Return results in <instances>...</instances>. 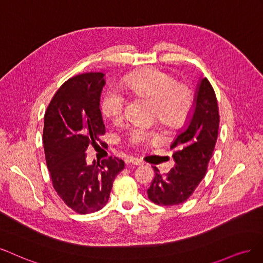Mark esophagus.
I'll list each match as a JSON object with an SVG mask.
<instances>
[{
	"instance_id": "obj_1",
	"label": "esophagus",
	"mask_w": 263,
	"mask_h": 263,
	"mask_svg": "<svg viewBox=\"0 0 263 263\" xmlns=\"http://www.w3.org/2000/svg\"><path fill=\"white\" fill-rule=\"evenodd\" d=\"M128 163H129V164H132V165H135V166H141V165H143L142 160H140V159H138V158H134V157H131V158L128 160Z\"/></svg>"
}]
</instances>
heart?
<instances>
[{"label":"heart","instance_id":"heart-1","mask_svg":"<svg viewBox=\"0 0 263 263\" xmlns=\"http://www.w3.org/2000/svg\"><path fill=\"white\" fill-rule=\"evenodd\" d=\"M123 87L132 95L153 103V117L167 128L180 126L192 105L190 89L183 84H178L172 75L158 69L132 73L124 80ZM124 106L125 96L117 87H109L101 97V111L115 123L121 121ZM126 139L132 145H143L156 139V133L138 126L129 131Z\"/></svg>","mask_w":263,"mask_h":263}]
</instances>
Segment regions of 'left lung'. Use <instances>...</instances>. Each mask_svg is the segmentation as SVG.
Here are the masks:
<instances>
[{"instance_id":"1","label":"left lung","mask_w":263,"mask_h":263,"mask_svg":"<svg viewBox=\"0 0 263 263\" xmlns=\"http://www.w3.org/2000/svg\"><path fill=\"white\" fill-rule=\"evenodd\" d=\"M218 107L213 87L200 78L188 120L178 132L171 149L175 167L155 178L147 189L148 199L159 205H177L188 200L205 176L218 133Z\"/></svg>"}]
</instances>
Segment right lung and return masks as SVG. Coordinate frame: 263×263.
<instances>
[{"instance_id": "add662e5", "label": "right lung", "mask_w": 263, "mask_h": 263, "mask_svg": "<svg viewBox=\"0 0 263 263\" xmlns=\"http://www.w3.org/2000/svg\"><path fill=\"white\" fill-rule=\"evenodd\" d=\"M104 73H85L58 89L45 114L44 147L53 188L80 214L94 213L108 202L116 176L124 162L110 157L87 164L85 152L105 134L100 96Z\"/></svg>"}]
</instances>
